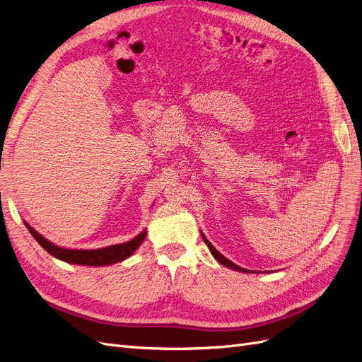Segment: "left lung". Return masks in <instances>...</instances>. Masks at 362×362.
Here are the masks:
<instances>
[{
    "label": "left lung",
    "instance_id": "left-lung-1",
    "mask_svg": "<svg viewBox=\"0 0 362 362\" xmlns=\"http://www.w3.org/2000/svg\"><path fill=\"white\" fill-rule=\"evenodd\" d=\"M202 238H204V242H205V245L208 246V249H210V252H211V254H213V257L218 261V262H221V264H223V266H226V267H229V269H233V270H237V272H245V273H250L249 270H246V269H243V267H238L237 264H234V262L233 261H229L228 258H225L222 254H221V252H218L210 242H208V240H206V237L202 234Z\"/></svg>",
    "mask_w": 362,
    "mask_h": 362
}]
</instances>
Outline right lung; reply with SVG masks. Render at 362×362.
I'll return each mask as SVG.
<instances>
[{
	"mask_svg": "<svg viewBox=\"0 0 362 362\" xmlns=\"http://www.w3.org/2000/svg\"><path fill=\"white\" fill-rule=\"evenodd\" d=\"M25 226L30 231V234L37 240V243L45 249L48 254L64 262H69V264H80V266H108V264H115V262H119V261H124L134 254L137 247L141 245V242H144L146 237V231H144L127 243L113 245V246H107L101 249H92V250H78V249L75 250V249L60 247L57 245L51 243L49 240H47L37 231H35V228H31L27 222H25Z\"/></svg>",
	"mask_w": 362,
	"mask_h": 362,
	"instance_id": "add662e5",
	"label": "right lung"
}]
</instances>
